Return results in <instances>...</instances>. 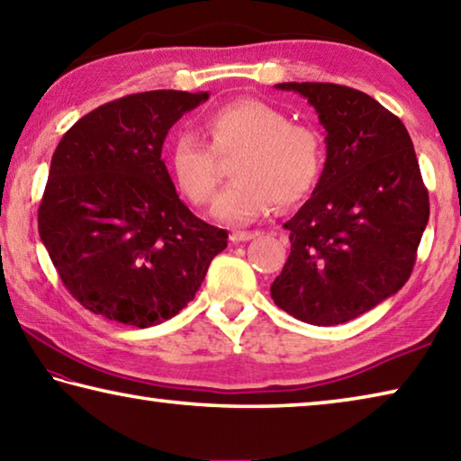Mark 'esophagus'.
I'll list each match as a JSON object with an SVG mask.
<instances>
[{
  "instance_id": "1",
  "label": "esophagus",
  "mask_w": 461,
  "mask_h": 461,
  "mask_svg": "<svg viewBox=\"0 0 461 461\" xmlns=\"http://www.w3.org/2000/svg\"><path fill=\"white\" fill-rule=\"evenodd\" d=\"M256 236H258V233H256V231H231V233H230V240L236 241V244H238V241H249V240H254Z\"/></svg>"
}]
</instances>
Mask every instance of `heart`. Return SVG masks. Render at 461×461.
I'll use <instances>...</instances> for the list:
<instances>
[{"label": "heart", "mask_w": 461, "mask_h": 461, "mask_svg": "<svg viewBox=\"0 0 461 461\" xmlns=\"http://www.w3.org/2000/svg\"><path fill=\"white\" fill-rule=\"evenodd\" d=\"M209 148L193 134L178 131L168 150L170 176L186 199L205 205L220 185L217 156L236 154L230 175L236 178L213 205L217 220L246 223L272 207L305 201L323 173V138L307 123L291 122L262 99H233L207 113Z\"/></svg>", "instance_id": "1"}]
</instances>
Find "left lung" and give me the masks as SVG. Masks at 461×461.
<instances>
[{
  "mask_svg": "<svg viewBox=\"0 0 461 461\" xmlns=\"http://www.w3.org/2000/svg\"><path fill=\"white\" fill-rule=\"evenodd\" d=\"M315 107L327 158L311 199L285 223L291 256L270 286L311 325H339L407 283L429 221V194L404 123L335 83H278Z\"/></svg>",
  "mask_w": 461,
  "mask_h": 461,
  "instance_id": "1",
  "label": "left lung"
}]
</instances>
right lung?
Instances as JSON below:
<instances>
[{
  "label": "right lung",
  "instance_id": "add662e5",
  "mask_svg": "<svg viewBox=\"0 0 461 461\" xmlns=\"http://www.w3.org/2000/svg\"><path fill=\"white\" fill-rule=\"evenodd\" d=\"M209 93L146 91L93 109L52 154L38 233L62 285L91 313L134 327L175 317L228 248V231L178 199L168 130Z\"/></svg>",
  "mask_w": 461,
  "mask_h": 461
}]
</instances>
